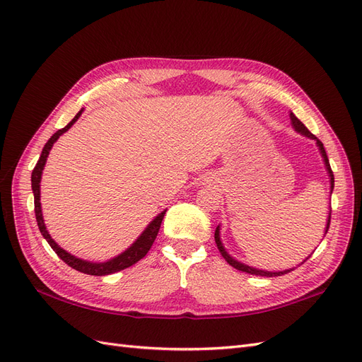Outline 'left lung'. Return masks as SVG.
Wrapping results in <instances>:
<instances>
[{
  "label": "left lung",
  "mask_w": 362,
  "mask_h": 362,
  "mask_svg": "<svg viewBox=\"0 0 362 362\" xmlns=\"http://www.w3.org/2000/svg\"><path fill=\"white\" fill-rule=\"evenodd\" d=\"M290 119H291V125H293V128H294V131H298L299 134H302V136H305V137H308V139H311V140H314L315 141V145H317V148H319V151H320V154H322V158H323V163H325V168H326V172H327V175H329V182H331V194H332V190H334V173H332V169H331V164H329V160H327V156H326V151H325V148H323V144L322 141L317 139L314 134H311L310 133V129L306 128L300 120L294 116V113H291L290 112ZM329 223H331V210H329V216H327V221H326V228H325V234H323V237L326 235V233H327V229H329ZM214 240H216V245H217V249L221 250V254H222V257L226 259V262L228 264H231L234 269H237V270H242V272H246V273H250V275H257V276H267V278H273V276H281V275H286V273H288V272H291V270H294V267L293 269H287V270H281V272H270V270H262V269H257V267H252V266H247V264H245V262H242V261H238V259H235V258H233L231 255L228 254L226 252V249H225V246H223V243H222V240H221V226H217L216 228V233H214ZM311 255H308L306 257L300 264H303V262L308 259Z\"/></svg>",
  "instance_id": "1"
}]
</instances>
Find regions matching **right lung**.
I'll list each match as a JSON object with an SVG mask.
<instances>
[{"mask_svg": "<svg viewBox=\"0 0 362 362\" xmlns=\"http://www.w3.org/2000/svg\"><path fill=\"white\" fill-rule=\"evenodd\" d=\"M83 112H84V108H81V110L75 115V117L71 120V122L66 127L59 129L57 133H54L51 136V139L45 144V146H43L36 168L33 169V173H31V189H33V194H35V213H36V221H37L39 231L43 235V238L47 240L48 245L52 247V250L56 252V254L72 269L78 270L81 273H86V275L104 276V275H112V273L120 272V270H124L129 266L136 264L137 261H140L148 254V250L151 249L152 243H154V240L158 234V229H160V225H161L164 214H166V210H163L160 214H157L154 218H152L151 223L145 228V231L137 237L136 242L131 245L127 250H124L122 254H119L117 257L108 259V261H104V262H93V261H87V259L75 257V255L69 254L68 250H64L63 247H60L56 242H54L52 237L48 233L47 226H45V222H43V216H42V206H40L42 172H43V168H45V163H47V158L49 156V151H51L52 145L56 144L62 134L66 133V131L76 122V120H78V117L81 116Z\"/></svg>", "mask_w": 362, "mask_h": 362, "instance_id": "add662e5", "label": "right lung"}]
</instances>
